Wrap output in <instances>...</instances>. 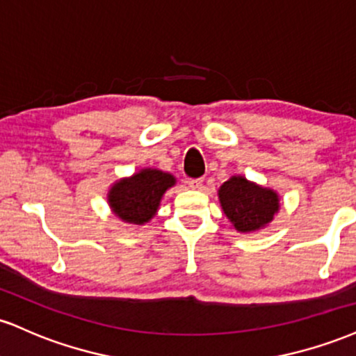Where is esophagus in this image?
I'll return each instance as SVG.
<instances>
[{"mask_svg": "<svg viewBox=\"0 0 356 356\" xmlns=\"http://www.w3.org/2000/svg\"><path fill=\"white\" fill-rule=\"evenodd\" d=\"M188 186L193 188V190H200L203 186V178H190L188 179Z\"/></svg>", "mask_w": 356, "mask_h": 356, "instance_id": "1", "label": "esophagus"}]
</instances>
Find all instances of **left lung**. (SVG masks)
Returning a JSON list of instances; mask_svg holds the SVG:
<instances>
[{"label": "left lung", "instance_id": "1", "mask_svg": "<svg viewBox=\"0 0 356 356\" xmlns=\"http://www.w3.org/2000/svg\"><path fill=\"white\" fill-rule=\"evenodd\" d=\"M218 198L223 213L240 233L265 228L280 210L277 191L248 181L245 177H232L225 181Z\"/></svg>", "mask_w": 356, "mask_h": 356}]
</instances>
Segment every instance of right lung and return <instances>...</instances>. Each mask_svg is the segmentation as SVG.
I'll return each instance as SVG.
<instances>
[{
    "label": "right lung",
    "instance_id": "obj_1",
    "mask_svg": "<svg viewBox=\"0 0 356 356\" xmlns=\"http://www.w3.org/2000/svg\"><path fill=\"white\" fill-rule=\"evenodd\" d=\"M177 183L173 175L156 168H143L129 178H121L108 191L111 211L124 223L145 225L156 215L168 190Z\"/></svg>",
    "mask_w": 356,
    "mask_h": 356
}]
</instances>
